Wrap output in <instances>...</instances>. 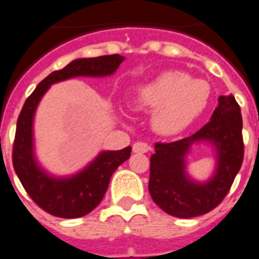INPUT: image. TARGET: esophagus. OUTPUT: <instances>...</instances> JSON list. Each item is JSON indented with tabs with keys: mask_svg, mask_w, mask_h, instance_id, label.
<instances>
[{
	"mask_svg": "<svg viewBox=\"0 0 259 259\" xmlns=\"http://www.w3.org/2000/svg\"><path fill=\"white\" fill-rule=\"evenodd\" d=\"M150 150V146L146 142L138 141L133 145V152L134 153H148Z\"/></svg>",
	"mask_w": 259,
	"mask_h": 259,
	"instance_id": "1",
	"label": "esophagus"
}]
</instances>
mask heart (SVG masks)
<instances>
[{"mask_svg":"<svg viewBox=\"0 0 259 259\" xmlns=\"http://www.w3.org/2000/svg\"><path fill=\"white\" fill-rule=\"evenodd\" d=\"M208 83L181 71H166L136 91L137 109L154 110L152 126L161 136H173L196 119L209 99Z\"/></svg>","mask_w":259,"mask_h":259,"instance_id":"obj_1","label":"heart"}]
</instances>
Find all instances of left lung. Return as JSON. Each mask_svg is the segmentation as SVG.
Masks as SVG:
<instances>
[{
	"mask_svg": "<svg viewBox=\"0 0 259 259\" xmlns=\"http://www.w3.org/2000/svg\"><path fill=\"white\" fill-rule=\"evenodd\" d=\"M208 123L173 142H156L150 157L149 192L156 204L176 218H195L212 211L229 193L243 161L241 107L233 95H222ZM208 141L217 150V170L205 183L185 172V156L195 142Z\"/></svg>",
	"mask_w": 259,
	"mask_h": 259,
	"instance_id": "left-lung-1",
	"label": "left lung"
}]
</instances>
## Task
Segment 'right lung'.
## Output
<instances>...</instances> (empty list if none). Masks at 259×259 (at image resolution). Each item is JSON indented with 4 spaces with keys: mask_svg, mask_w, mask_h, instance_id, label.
Masks as SVG:
<instances>
[{
    "mask_svg": "<svg viewBox=\"0 0 259 259\" xmlns=\"http://www.w3.org/2000/svg\"><path fill=\"white\" fill-rule=\"evenodd\" d=\"M123 60L121 55L76 59L42 79L22 106L12 153L14 170L30 199L54 217L72 219L91 212L105 196L113 173L130 157L132 146L101 152L91 164L74 176H51L41 169L33 153V117L38 102L54 83L75 76H107L114 74Z\"/></svg>",
    "mask_w": 259,
    "mask_h": 259,
    "instance_id": "add662e5",
    "label": "right lung"
}]
</instances>
